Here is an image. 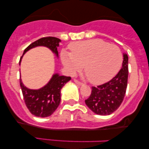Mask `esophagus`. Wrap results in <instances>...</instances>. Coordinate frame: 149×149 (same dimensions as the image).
<instances>
[{
  "label": "esophagus",
  "mask_w": 149,
  "mask_h": 149,
  "mask_svg": "<svg viewBox=\"0 0 149 149\" xmlns=\"http://www.w3.org/2000/svg\"><path fill=\"white\" fill-rule=\"evenodd\" d=\"M74 82H75V83H76L77 85H83V83H81V82L78 81V80H76V79H75V80H74Z\"/></svg>",
  "instance_id": "esophagus-1"
}]
</instances>
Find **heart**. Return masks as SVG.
I'll return each instance as SVG.
<instances>
[{
	"label": "heart",
	"instance_id": "heart-1",
	"mask_svg": "<svg viewBox=\"0 0 149 149\" xmlns=\"http://www.w3.org/2000/svg\"><path fill=\"white\" fill-rule=\"evenodd\" d=\"M71 52L62 51L61 61L70 74L73 75L85 66V73L94 85L111 80L122 66L123 54L115 45L100 39L73 42Z\"/></svg>",
	"mask_w": 149,
	"mask_h": 149
}]
</instances>
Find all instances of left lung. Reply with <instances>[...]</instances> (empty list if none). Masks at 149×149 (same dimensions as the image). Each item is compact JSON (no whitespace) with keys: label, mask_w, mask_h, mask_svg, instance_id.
I'll return each mask as SVG.
<instances>
[{"label":"left lung","mask_w":149,"mask_h":149,"mask_svg":"<svg viewBox=\"0 0 149 149\" xmlns=\"http://www.w3.org/2000/svg\"><path fill=\"white\" fill-rule=\"evenodd\" d=\"M128 78V56L123 54L122 69L110 81L92 87V92L85 101L89 109L101 116L110 115L118 109L123 101Z\"/></svg>","instance_id":"left-lung-1"}]
</instances>
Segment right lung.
<instances>
[{"instance_id": "right-lung-1", "label": "right lung", "mask_w": 149, "mask_h": 149, "mask_svg": "<svg viewBox=\"0 0 149 149\" xmlns=\"http://www.w3.org/2000/svg\"><path fill=\"white\" fill-rule=\"evenodd\" d=\"M61 40L55 37L41 38L32 42L24 49L23 55L20 58L19 65L24 54L29 49L38 46H43L50 49L59 57L57 47ZM71 79V77L59 76L54 73L48 83L38 90H31L25 86L20 78L21 87L24 100L29 111L37 117L45 118L51 116L59 107L61 101V90L67 82Z\"/></svg>"}]
</instances>
